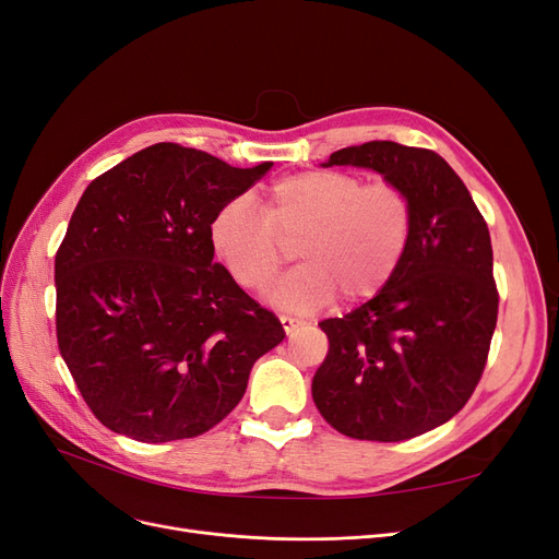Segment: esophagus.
I'll return each mask as SVG.
<instances>
[{
	"label": "esophagus",
	"mask_w": 559,
	"mask_h": 559,
	"mask_svg": "<svg viewBox=\"0 0 559 559\" xmlns=\"http://www.w3.org/2000/svg\"><path fill=\"white\" fill-rule=\"evenodd\" d=\"M280 321H282V326H284L286 335H292L294 331H298L302 324H306V321L298 319V317H292V314H282Z\"/></svg>",
	"instance_id": "esophagus-1"
}]
</instances>
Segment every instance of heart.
Instances as JSON below:
<instances>
[{"label":"heart","mask_w":559,"mask_h":559,"mask_svg":"<svg viewBox=\"0 0 559 559\" xmlns=\"http://www.w3.org/2000/svg\"><path fill=\"white\" fill-rule=\"evenodd\" d=\"M415 207L394 181H368L343 170H306L270 186L261 207L238 195L210 226L214 253L242 289L261 292L277 270L300 263L273 289L277 306L310 312L341 294L357 302L392 282L411 249Z\"/></svg>","instance_id":"heart-1"}]
</instances>
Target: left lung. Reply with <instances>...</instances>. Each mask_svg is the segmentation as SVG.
<instances>
[{
    "mask_svg": "<svg viewBox=\"0 0 559 559\" xmlns=\"http://www.w3.org/2000/svg\"><path fill=\"white\" fill-rule=\"evenodd\" d=\"M329 165L370 167L399 183L415 233L376 298L319 324L329 352L312 399L349 438L405 441L445 425L480 382L499 314L492 240L464 181L431 148L366 142L335 151Z\"/></svg>",
    "mask_w": 559,
    "mask_h": 559,
    "instance_id": "1",
    "label": "left lung"
}]
</instances>
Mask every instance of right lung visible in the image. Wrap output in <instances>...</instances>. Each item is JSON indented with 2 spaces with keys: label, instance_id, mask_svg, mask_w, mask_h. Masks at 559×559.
Returning a JSON list of instances; mask_svg holds the SVG:
<instances>
[{
  "label": "right lung",
  "instance_id": "obj_1",
  "mask_svg": "<svg viewBox=\"0 0 559 559\" xmlns=\"http://www.w3.org/2000/svg\"><path fill=\"white\" fill-rule=\"evenodd\" d=\"M273 163L233 167L160 142L83 191L56 253V331L91 413L142 443L216 427L280 319L214 263L210 226Z\"/></svg>",
  "mask_w": 559,
  "mask_h": 559
}]
</instances>
